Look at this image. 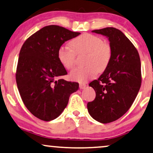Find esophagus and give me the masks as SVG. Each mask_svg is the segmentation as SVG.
Listing matches in <instances>:
<instances>
[{
  "mask_svg": "<svg viewBox=\"0 0 153 153\" xmlns=\"http://www.w3.org/2000/svg\"><path fill=\"white\" fill-rule=\"evenodd\" d=\"M85 87H86V84H85V83H79V88H80V89H84Z\"/></svg>",
  "mask_w": 153,
  "mask_h": 153,
  "instance_id": "34e87169",
  "label": "esophagus"
}]
</instances>
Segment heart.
Segmentation results:
<instances>
[{
	"label": "heart",
	"mask_w": 153,
	"mask_h": 153,
	"mask_svg": "<svg viewBox=\"0 0 153 153\" xmlns=\"http://www.w3.org/2000/svg\"><path fill=\"white\" fill-rule=\"evenodd\" d=\"M70 45H62L58 51V58L67 70L74 68L76 54L86 53L84 67L73 70L70 74L72 80L85 82L107 68L111 57V49L97 35L84 33L70 41Z\"/></svg>",
	"instance_id": "1"
}]
</instances>
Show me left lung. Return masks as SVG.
Instances as JSON below:
<instances>
[{"mask_svg":"<svg viewBox=\"0 0 153 153\" xmlns=\"http://www.w3.org/2000/svg\"><path fill=\"white\" fill-rule=\"evenodd\" d=\"M107 37L111 57L97 80L90 83L96 97L87 104L89 114L101 123L122 117L133 104L141 84V60L137 49L122 31L113 27L94 30Z\"/></svg>","mask_w":153,"mask_h":153,"instance_id":"left-lung-1","label":"left lung"}]
</instances>
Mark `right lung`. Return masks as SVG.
Instances as JSON below:
<instances>
[{"instance_id": "add662e5", "label": "right lung", "mask_w": 153, "mask_h": 153, "mask_svg": "<svg viewBox=\"0 0 153 153\" xmlns=\"http://www.w3.org/2000/svg\"><path fill=\"white\" fill-rule=\"evenodd\" d=\"M80 33L51 25L41 28L25 41L20 50L16 81L22 101L33 116L50 121L62 114L79 83L59 77L68 74L58 58L65 42Z\"/></svg>"}]
</instances>
